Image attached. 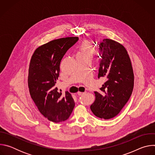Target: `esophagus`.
I'll list each match as a JSON object with an SVG mask.
<instances>
[{
    "instance_id": "obj_1",
    "label": "esophagus",
    "mask_w": 155,
    "mask_h": 155,
    "mask_svg": "<svg viewBox=\"0 0 155 155\" xmlns=\"http://www.w3.org/2000/svg\"><path fill=\"white\" fill-rule=\"evenodd\" d=\"M77 94H78V95H79V96H82V95L85 94H86V93H85V92H84V93H82V92H80V91H78V92L77 93Z\"/></svg>"
}]
</instances>
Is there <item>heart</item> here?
Listing matches in <instances>:
<instances>
[{
	"label": "heart",
	"mask_w": 155,
	"mask_h": 155,
	"mask_svg": "<svg viewBox=\"0 0 155 155\" xmlns=\"http://www.w3.org/2000/svg\"><path fill=\"white\" fill-rule=\"evenodd\" d=\"M96 53L94 46L89 41H84L78 47L77 58H92Z\"/></svg>",
	"instance_id": "heart-1"
}]
</instances>
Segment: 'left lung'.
Masks as SVG:
<instances>
[{"instance_id": "1", "label": "left lung", "mask_w": 155, "mask_h": 155, "mask_svg": "<svg viewBox=\"0 0 155 155\" xmlns=\"http://www.w3.org/2000/svg\"><path fill=\"white\" fill-rule=\"evenodd\" d=\"M99 50L98 78L104 77L106 81L100 93L94 92L96 99L90 108L97 117L108 120L116 117L129 101L134 76L127 51L121 43L105 38L99 43Z\"/></svg>"}]
</instances>
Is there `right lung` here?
Here are the masks:
<instances>
[{"label":"right lung","instance_id":"add662e5","mask_svg":"<svg viewBox=\"0 0 155 155\" xmlns=\"http://www.w3.org/2000/svg\"><path fill=\"white\" fill-rule=\"evenodd\" d=\"M78 40L71 37L51 40L38 47L31 59L28 86L31 98L39 112L56 123L68 120L75 107L71 94H62L55 85L61 59Z\"/></svg>","mask_w":155,"mask_h":155}]
</instances>
